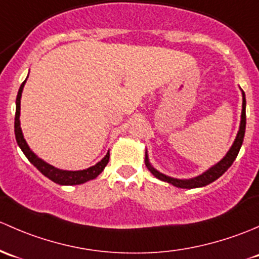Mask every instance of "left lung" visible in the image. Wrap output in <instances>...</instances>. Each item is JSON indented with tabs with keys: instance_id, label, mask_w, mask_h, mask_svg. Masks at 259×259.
Returning <instances> with one entry per match:
<instances>
[{
	"instance_id": "left-lung-1",
	"label": "left lung",
	"mask_w": 259,
	"mask_h": 259,
	"mask_svg": "<svg viewBox=\"0 0 259 259\" xmlns=\"http://www.w3.org/2000/svg\"><path fill=\"white\" fill-rule=\"evenodd\" d=\"M242 91V90H241ZM244 132H246V95L242 91V113H241V123H239V130L238 133L236 136V140H234L233 145L231 146L229 151L226 153V156L221 159L220 162H217L215 164H213L210 168L207 170H204L203 173H201L199 176L193 178H185V180H180V178H175V177H169V176L163 175L159 170H157L154 167H152V164L149 163L148 159V153L146 151V156H145V163L146 167L149 169V172L154 176L158 180L163 181V182L169 183V185L175 186V187L178 188H198V187H204V186L209 185V183L214 182L215 180L221 177L223 173L227 170L229 167L232 166V163L234 162L236 157L238 156L239 149L242 147V143H243V138H244Z\"/></svg>"
}]
</instances>
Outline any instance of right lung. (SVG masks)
<instances>
[{
  "label": "right lung",
  "mask_w": 259,
  "mask_h": 259,
  "mask_svg": "<svg viewBox=\"0 0 259 259\" xmlns=\"http://www.w3.org/2000/svg\"><path fill=\"white\" fill-rule=\"evenodd\" d=\"M28 77V76H27ZM26 81L22 82L20 90H18L17 98H16V114H15V136L16 141H17L18 147L22 149V152L25 153V156L27 157L28 161L36 167L39 172L44 176H46L47 178H50L51 181H53L55 183H58L61 186H74V185H82V183L89 182L91 180H95L100 173H102V170L105 169V167L107 166L108 161H110V151L106 153V156L101 159L100 162L95 164V166L89 167L86 169H79V170H66V169H60L57 167L52 166V164L47 163L46 161H44L42 158H39L36 153L30 148V146L26 142L25 137H23L22 130H21V122H20V114H21V97H22V91L25 87Z\"/></svg>",
  "instance_id": "1"
}]
</instances>
